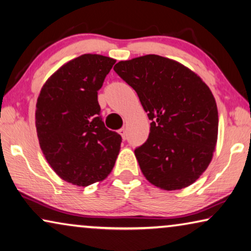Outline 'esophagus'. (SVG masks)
I'll return each mask as SVG.
<instances>
[{"label":"esophagus","instance_id":"1","mask_svg":"<svg viewBox=\"0 0 251 251\" xmlns=\"http://www.w3.org/2000/svg\"><path fill=\"white\" fill-rule=\"evenodd\" d=\"M118 133L122 135L123 140H126V137H127V133H126V129H125V128H121V129L118 130Z\"/></svg>","mask_w":251,"mask_h":251}]
</instances>
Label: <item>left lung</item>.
<instances>
[{
  "label": "left lung",
  "instance_id": "8db88e82",
  "mask_svg": "<svg viewBox=\"0 0 251 251\" xmlns=\"http://www.w3.org/2000/svg\"><path fill=\"white\" fill-rule=\"evenodd\" d=\"M136 91L151 123L150 135L135 150L147 181L173 191L196 182L212 160L218 108L211 90L180 62L156 54L114 67Z\"/></svg>",
  "mask_w": 251,
  "mask_h": 251
}]
</instances>
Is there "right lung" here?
I'll list each match as a JSON object with an SVG mask.
<instances>
[{
  "label": "right lung",
  "mask_w": 251,
  "mask_h": 251,
  "mask_svg": "<svg viewBox=\"0 0 251 251\" xmlns=\"http://www.w3.org/2000/svg\"><path fill=\"white\" fill-rule=\"evenodd\" d=\"M115 62L100 54L75 58L48 79L38 97L40 147L54 172L75 185L105 180L121 150V135L105 127L97 98Z\"/></svg>",
  "instance_id": "1"
}]
</instances>
